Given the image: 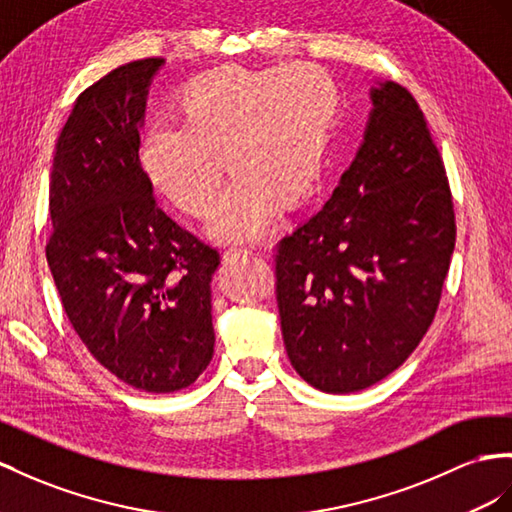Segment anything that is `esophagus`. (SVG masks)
I'll return each instance as SVG.
<instances>
[{"mask_svg":"<svg viewBox=\"0 0 512 512\" xmlns=\"http://www.w3.org/2000/svg\"><path fill=\"white\" fill-rule=\"evenodd\" d=\"M248 255H253V251H248V248H229V251L222 253V261H238Z\"/></svg>","mask_w":512,"mask_h":512,"instance_id":"34e87169","label":"esophagus"}]
</instances>
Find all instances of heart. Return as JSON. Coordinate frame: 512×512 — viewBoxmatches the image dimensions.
<instances>
[{"instance_id": "obj_1", "label": "heart", "mask_w": 512, "mask_h": 512, "mask_svg": "<svg viewBox=\"0 0 512 512\" xmlns=\"http://www.w3.org/2000/svg\"><path fill=\"white\" fill-rule=\"evenodd\" d=\"M335 114L337 88L309 62L225 67L183 88L181 125L147 129L140 164L157 192L203 218L216 203L227 157L235 177L207 233L216 242H255L283 205L298 207L316 192Z\"/></svg>"}]
</instances>
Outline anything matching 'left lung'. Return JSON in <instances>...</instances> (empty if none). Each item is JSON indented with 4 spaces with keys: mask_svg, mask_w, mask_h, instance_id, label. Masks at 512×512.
Here are the masks:
<instances>
[{
    "mask_svg": "<svg viewBox=\"0 0 512 512\" xmlns=\"http://www.w3.org/2000/svg\"><path fill=\"white\" fill-rule=\"evenodd\" d=\"M355 160L331 199L279 242L287 357L326 393L383 381L435 318L456 227L441 155L409 90L370 88Z\"/></svg>",
    "mask_w": 512,
    "mask_h": 512,
    "instance_id": "left-lung-1",
    "label": "left lung"
}]
</instances>
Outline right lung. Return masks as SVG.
Returning <instances> with one entry per match:
<instances>
[{"label": "right lung", "instance_id": "right-lung-1", "mask_svg": "<svg viewBox=\"0 0 512 512\" xmlns=\"http://www.w3.org/2000/svg\"><path fill=\"white\" fill-rule=\"evenodd\" d=\"M162 58L127 62L77 97L56 144L47 261L62 307L103 368L149 393L192 385L214 357V248L170 220L140 166Z\"/></svg>", "mask_w": 512, "mask_h": 512}]
</instances>
